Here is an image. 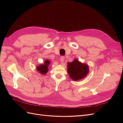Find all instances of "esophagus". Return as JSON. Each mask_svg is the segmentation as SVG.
Instances as JSON below:
<instances>
[{
	"label": "esophagus",
	"instance_id": "obj_1",
	"mask_svg": "<svg viewBox=\"0 0 123 123\" xmlns=\"http://www.w3.org/2000/svg\"><path fill=\"white\" fill-rule=\"evenodd\" d=\"M60 61L62 63L64 62L65 61V57L63 56H62L60 57Z\"/></svg>",
	"mask_w": 123,
	"mask_h": 123
}]
</instances>
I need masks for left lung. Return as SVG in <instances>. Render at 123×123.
I'll return each mask as SVG.
<instances>
[{"label": "left lung", "mask_w": 123, "mask_h": 123, "mask_svg": "<svg viewBox=\"0 0 123 123\" xmlns=\"http://www.w3.org/2000/svg\"><path fill=\"white\" fill-rule=\"evenodd\" d=\"M68 72L71 79L74 80H80L86 76L89 71L87 65L81 64L78 59L68 63Z\"/></svg>", "instance_id": "left-lung-1"}]
</instances>
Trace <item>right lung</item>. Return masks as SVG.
<instances>
[{
    "instance_id": "1",
    "label": "right lung",
    "mask_w": 123,
    "mask_h": 123,
    "mask_svg": "<svg viewBox=\"0 0 123 123\" xmlns=\"http://www.w3.org/2000/svg\"><path fill=\"white\" fill-rule=\"evenodd\" d=\"M50 62L49 60H46L43 65H40L39 66H38V67H37V70L43 74H46L48 71V66L50 64Z\"/></svg>"
}]
</instances>
